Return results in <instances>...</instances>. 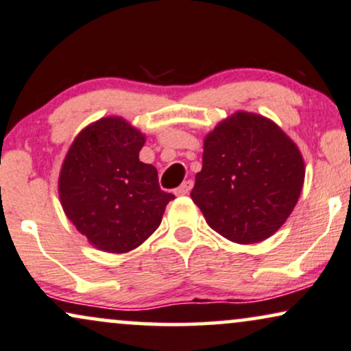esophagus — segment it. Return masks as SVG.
Segmentation results:
<instances>
[{"label":"esophagus","instance_id":"esophagus-1","mask_svg":"<svg viewBox=\"0 0 351 351\" xmlns=\"http://www.w3.org/2000/svg\"><path fill=\"white\" fill-rule=\"evenodd\" d=\"M191 189H193V181L188 180V181H184L180 188L175 189V194L176 196H186V194H189Z\"/></svg>","mask_w":351,"mask_h":351}]
</instances>
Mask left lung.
Returning a JSON list of instances; mask_svg holds the SVG:
<instances>
[{"label":"left lung","mask_w":351,"mask_h":351,"mask_svg":"<svg viewBox=\"0 0 351 351\" xmlns=\"http://www.w3.org/2000/svg\"><path fill=\"white\" fill-rule=\"evenodd\" d=\"M304 163L270 119L238 112L204 141L202 170L191 197L208 227L239 245L263 241L298 202Z\"/></svg>","instance_id":"left-lung-1"}]
</instances>
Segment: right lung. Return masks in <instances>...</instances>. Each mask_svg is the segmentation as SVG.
<instances>
[{"mask_svg": "<svg viewBox=\"0 0 351 351\" xmlns=\"http://www.w3.org/2000/svg\"><path fill=\"white\" fill-rule=\"evenodd\" d=\"M144 136L121 118L87 126L71 145L60 175L68 219L95 247L128 252L147 239L175 196L155 167L139 160Z\"/></svg>", "mask_w": 351, "mask_h": 351, "instance_id": "obj_1", "label": "right lung"}]
</instances>
